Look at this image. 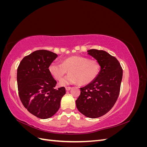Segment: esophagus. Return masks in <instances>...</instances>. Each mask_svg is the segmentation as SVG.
Segmentation results:
<instances>
[{
  "mask_svg": "<svg viewBox=\"0 0 147 147\" xmlns=\"http://www.w3.org/2000/svg\"><path fill=\"white\" fill-rule=\"evenodd\" d=\"M70 89H71V87H65L66 91H69V90H70Z\"/></svg>",
  "mask_w": 147,
  "mask_h": 147,
  "instance_id": "1",
  "label": "esophagus"
}]
</instances>
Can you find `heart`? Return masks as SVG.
Segmentation results:
<instances>
[{"label": "heart", "mask_w": 147, "mask_h": 147, "mask_svg": "<svg viewBox=\"0 0 147 147\" xmlns=\"http://www.w3.org/2000/svg\"><path fill=\"white\" fill-rule=\"evenodd\" d=\"M48 69L53 78L57 80H60L69 70L70 74L61 80L60 86H66L77 82L80 85H85L92 82L98 76L100 65L96 60L74 56L64 59L61 64L52 63Z\"/></svg>", "instance_id": "obj_1"}]
</instances>
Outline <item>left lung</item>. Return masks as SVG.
Returning a JSON list of instances; mask_svg holds the SVG:
<instances>
[{"mask_svg":"<svg viewBox=\"0 0 147 147\" xmlns=\"http://www.w3.org/2000/svg\"><path fill=\"white\" fill-rule=\"evenodd\" d=\"M88 54L99 62L100 72L94 80L80 88L76 100L78 111L84 116L96 118L103 116L116 102L120 91L123 69L116 57L103 50L91 49Z\"/></svg>","mask_w":147,"mask_h":147,"instance_id":"left-lung-1","label":"left lung"}]
</instances>
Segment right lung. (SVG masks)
<instances>
[{"mask_svg": "<svg viewBox=\"0 0 147 147\" xmlns=\"http://www.w3.org/2000/svg\"><path fill=\"white\" fill-rule=\"evenodd\" d=\"M57 55L45 50L25 56L17 70L20 100L29 112L40 119L53 117L59 110L65 89H55L56 81L48 67Z\"/></svg>", "mask_w": 147, "mask_h": 147, "instance_id": "right-lung-1", "label": "right lung"}]
</instances>
